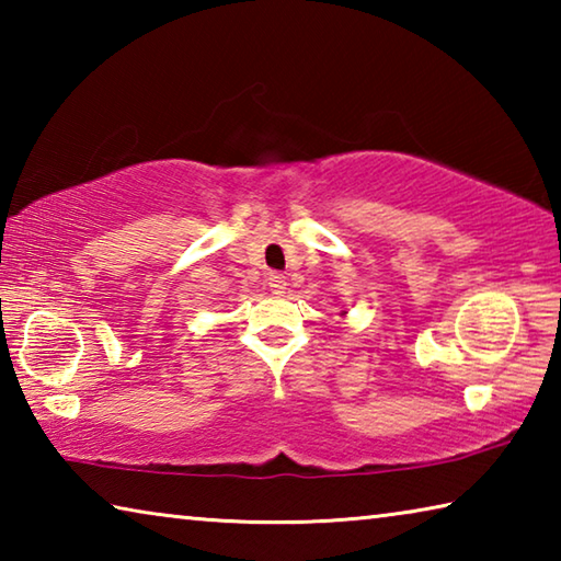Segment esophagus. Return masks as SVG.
I'll list each match as a JSON object with an SVG mask.
<instances>
[{
  "label": "esophagus",
  "instance_id": "34e87169",
  "mask_svg": "<svg viewBox=\"0 0 561 561\" xmlns=\"http://www.w3.org/2000/svg\"><path fill=\"white\" fill-rule=\"evenodd\" d=\"M267 284H270L272 294H284V291H287V277H284V274H279V272H272Z\"/></svg>",
  "mask_w": 561,
  "mask_h": 561
}]
</instances>
